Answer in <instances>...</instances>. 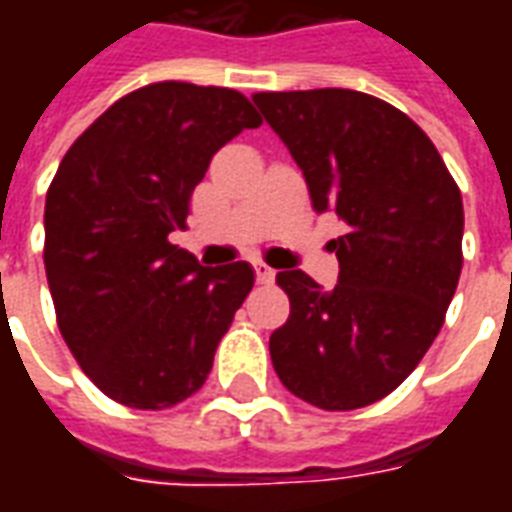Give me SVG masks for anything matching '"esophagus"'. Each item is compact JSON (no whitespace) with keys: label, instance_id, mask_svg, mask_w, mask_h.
<instances>
[{"label":"esophagus","instance_id":"esophagus-1","mask_svg":"<svg viewBox=\"0 0 512 512\" xmlns=\"http://www.w3.org/2000/svg\"><path fill=\"white\" fill-rule=\"evenodd\" d=\"M274 274H277L274 268L266 266V263H260V260H257V263H255V277H257V282H260V285H266V282H271V279H274Z\"/></svg>","mask_w":512,"mask_h":512}]
</instances>
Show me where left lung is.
<instances>
[{
	"instance_id": "8db88e82",
	"label": "left lung",
	"mask_w": 512,
	"mask_h": 512,
	"mask_svg": "<svg viewBox=\"0 0 512 512\" xmlns=\"http://www.w3.org/2000/svg\"><path fill=\"white\" fill-rule=\"evenodd\" d=\"M252 101L312 208L348 224L332 241V290L301 268L277 274L290 318L268 343L274 370L312 406H370L411 376L444 323L463 266L461 191L425 131L373 95L326 87Z\"/></svg>"
}]
</instances>
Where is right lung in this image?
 Here are the masks:
<instances>
[{
  "label": "right lung",
  "mask_w": 512,
  "mask_h": 512,
  "mask_svg": "<svg viewBox=\"0 0 512 512\" xmlns=\"http://www.w3.org/2000/svg\"><path fill=\"white\" fill-rule=\"evenodd\" d=\"M263 123L244 95L147 84L87 128L46 194V279L76 362L104 395L145 411L191 397L255 285L246 260L200 266L169 241L213 153Z\"/></svg>",
  "instance_id": "obj_1"
}]
</instances>
